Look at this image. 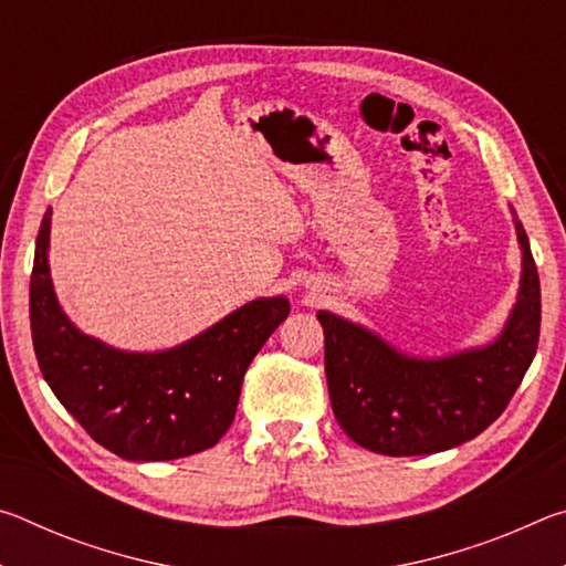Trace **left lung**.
<instances>
[{
    "instance_id": "left-lung-1",
    "label": "left lung",
    "mask_w": 566,
    "mask_h": 566,
    "mask_svg": "<svg viewBox=\"0 0 566 566\" xmlns=\"http://www.w3.org/2000/svg\"><path fill=\"white\" fill-rule=\"evenodd\" d=\"M522 249L520 292L502 332L482 347L415 357L364 324L319 310L334 417L359 447L387 457L444 452L482 434L510 405L536 354L539 274L512 209Z\"/></svg>"
}]
</instances>
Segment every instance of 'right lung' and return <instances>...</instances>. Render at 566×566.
<instances>
[{
  "instance_id": "1",
  "label": "right lung",
  "mask_w": 566,
  "mask_h": 566,
  "mask_svg": "<svg viewBox=\"0 0 566 566\" xmlns=\"http://www.w3.org/2000/svg\"><path fill=\"white\" fill-rule=\"evenodd\" d=\"M52 209L34 247L30 319L36 361L87 434L129 462H165L214 447L234 421L244 371L290 314L284 294L260 296L197 337L129 352L84 334L56 300L50 272Z\"/></svg>"
}]
</instances>
